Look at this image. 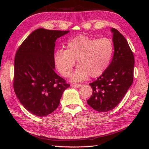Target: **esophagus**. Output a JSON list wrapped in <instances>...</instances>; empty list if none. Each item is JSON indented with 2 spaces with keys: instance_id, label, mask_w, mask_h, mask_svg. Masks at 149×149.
Instances as JSON below:
<instances>
[{
  "instance_id": "esophagus-1",
  "label": "esophagus",
  "mask_w": 149,
  "mask_h": 149,
  "mask_svg": "<svg viewBox=\"0 0 149 149\" xmlns=\"http://www.w3.org/2000/svg\"><path fill=\"white\" fill-rule=\"evenodd\" d=\"M73 86V87H74V88H81L82 86V85L81 84H73L72 85Z\"/></svg>"
}]
</instances>
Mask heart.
Wrapping results in <instances>:
<instances>
[{"label": "heart", "mask_w": 149, "mask_h": 149, "mask_svg": "<svg viewBox=\"0 0 149 149\" xmlns=\"http://www.w3.org/2000/svg\"><path fill=\"white\" fill-rule=\"evenodd\" d=\"M113 53L114 45L110 38L79 35L68 42L65 50H58L54 60L58 70L65 77L70 75L77 60L78 67L71 80L79 82L88 75L96 78L103 74L110 64Z\"/></svg>", "instance_id": "heart-1"}]
</instances>
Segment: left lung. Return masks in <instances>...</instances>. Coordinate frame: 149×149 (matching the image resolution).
Returning <instances> with one entry per match:
<instances>
[{"mask_svg":"<svg viewBox=\"0 0 149 149\" xmlns=\"http://www.w3.org/2000/svg\"><path fill=\"white\" fill-rule=\"evenodd\" d=\"M111 31L114 49L112 61L103 74L89 84L93 94L87 103L99 112H107L118 106L133 82V53L118 30L112 28Z\"/></svg>","mask_w":149,"mask_h":149,"instance_id":"left-lung-1","label":"left lung"}]
</instances>
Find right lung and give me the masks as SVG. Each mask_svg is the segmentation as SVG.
Returning <instances> with one entry per match:
<instances>
[{
	"instance_id": "add662e5",
	"label": "right lung",
	"mask_w": 149,
	"mask_h": 149,
	"mask_svg": "<svg viewBox=\"0 0 149 149\" xmlns=\"http://www.w3.org/2000/svg\"><path fill=\"white\" fill-rule=\"evenodd\" d=\"M69 32L38 29L16 52L13 89L20 103L35 116L51 114L59 106L63 93L70 87L54 71L56 40Z\"/></svg>"
}]
</instances>
